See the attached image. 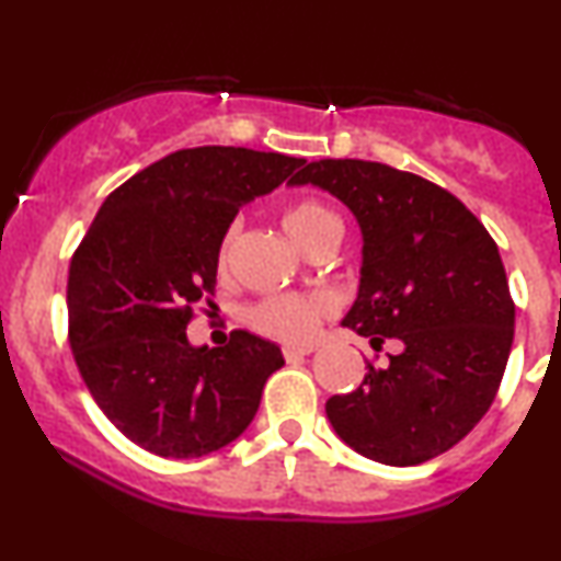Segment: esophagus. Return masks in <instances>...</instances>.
Returning <instances> with one entry per match:
<instances>
[{
	"mask_svg": "<svg viewBox=\"0 0 561 561\" xmlns=\"http://www.w3.org/2000/svg\"><path fill=\"white\" fill-rule=\"evenodd\" d=\"M313 347L308 345V347H285V351H282V356H285V362H298V358H302V356H308V353H311Z\"/></svg>",
	"mask_w": 561,
	"mask_h": 561,
	"instance_id": "34e87169",
	"label": "esophagus"
}]
</instances>
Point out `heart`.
Wrapping results in <instances>:
<instances>
[{
  "mask_svg": "<svg viewBox=\"0 0 561 561\" xmlns=\"http://www.w3.org/2000/svg\"><path fill=\"white\" fill-rule=\"evenodd\" d=\"M285 229L289 231L300 248L313 250L324 240H340L343 224L330 205L319 203V199H298L285 210L282 216ZM231 242H234V231H227L218 248V263L227 266ZM334 302L327 295H272L255 302L248 311V321L255 330L268 334V337L282 340V343H308L319 330V324L327 317H332Z\"/></svg>",
  "mask_w": 561,
  "mask_h": 561,
  "instance_id": "1",
  "label": "heart"
}]
</instances>
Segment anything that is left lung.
<instances>
[{
	"instance_id": "8db88e82",
	"label": "left lung",
	"mask_w": 561,
	"mask_h": 561,
	"mask_svg": "<svg viewBox=\"0 0 561 561\" xmlns=\"http://www.w3.org/2000/svg\"><path fill=\"white\" fill-rule=\"evenodd\" d=\"M289 184L343 199L364 231L362 287L343 324L382 351L358 390L327 401L334 433L366 459L414 467L454 448L491 409L514 340L504 263L480 218L416 173L313 160Z\"/></svg>"
}]
</instances>
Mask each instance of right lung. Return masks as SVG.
Masks as SVG:
<instances>
[{
    "label": "right lung",
    "mask_w": 561,
    "mask_h": 561,
    "mask_svg": "<svg viewBox=\"0 0 561 561\" xmlns=\"http://www.w3.org/2000/svg\"><path fill=\"white\" fill-rule=\"evenodd\" d=\"M306 163L248 147H190L134 173L102 203L68 272V340L102 414L165 459L214 454L259 411L285 364L268 340L234 330L192 347L197 302L216 295L218 248L242 203Z\"/></svg>",
    "instance_id": "obj_1"
}]
</instances>
